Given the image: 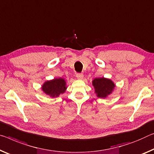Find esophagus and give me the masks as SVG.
Masks as SVG:
<instances>
[{"label":"esophagus","mask_w":154,"mask_h":154,"mask_svg":"<svg viewBox=\"0 0 154 154\" xmlns=\"http://www.w3.org/2000/svg\"><path fill=\"white\" fill-rule=\"evenodd\" d=\"M76 77L78 79H82L84 78V75L82 73H77Z\"/></svg>","instance_id":"obj_1"}]
</instances>
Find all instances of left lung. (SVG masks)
Segmentation results:
<instances>
[{"label": "left lung", "mask_w": 154, "mask_h": 154, "mask_svg": "<svg viewBox=\"0 0 154 154\" xmlns=\"http://www.w3.org/2000/svg\"><path fill=\"white\" fill-rule=\"evenodd\" d=\"M92 85L95 89V93L99 98H106L112 93L115 87L112 80L104 77L94 79L92 81Z\"/></svg>", "instance_id": "left-lung-1"}]
</instances>
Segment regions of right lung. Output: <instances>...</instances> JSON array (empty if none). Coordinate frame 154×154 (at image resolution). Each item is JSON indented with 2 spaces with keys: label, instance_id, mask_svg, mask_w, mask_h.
I'll use <instances>...</instances> for the list:
<instances>
[{
  "label": "right lung",
  "instance_id": "obj_1",
  "mask_svg": "<svg viewBox=\"0 0 154 154\" xmlns=\"http://www.w3.org/2000/svg\"><path fill=\"white\" fill-rule=\"evenodd\" d=\"M66 88L65 80L62 78H58L46 82L42 86V89L45 94L53 98L59 97L60 94L64 93Z\"/></svg>",
  "mask_w": 154,
  "mask_h": 154
}]
</instances>
